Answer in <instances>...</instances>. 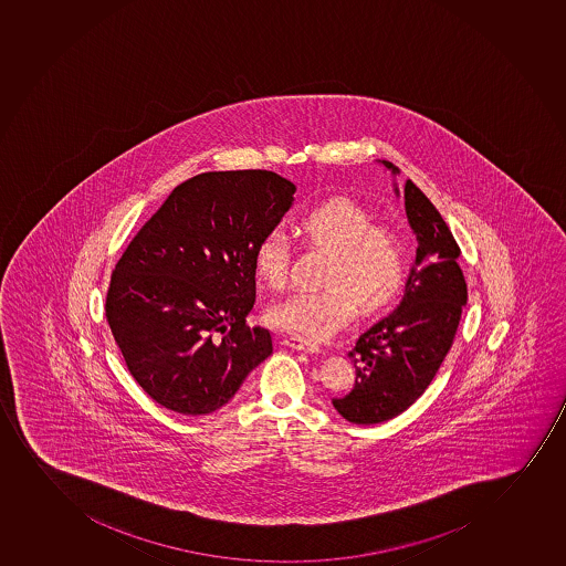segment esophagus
<instances>
[{
  "mask_svg": "<svg viewBox=\"0 0 566 566\" xmlns=\"http://www.w3.org/2000/svg\"><path fill=\"white\" fill-rule=\"evenodd\" d=\"M284 344H286L287 347H292V349H297V352H319V344H316V342L304 340V338H301V336H287L286 340H284Z\"/></svg>",
  "mask_w": 566,
  "mask_h": 566,
  "instance_id": "1",
  "label": "esophagus"
}]
</instances>
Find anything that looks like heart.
Masks as SVG:
<instances>
[{"label":"heart","instance_id":"1","mask_svg":"<svg viewBox=\"0 0 566 566\" xmlns=\"http://www.w3.org/2000/svg\"><path fill=\"white\" fill-rule=\"evenodd\" d=\"M304 244L331 254L322 292H298L274 303V325L304 340H323L340 331L355 306L360 314L385 311L408 279V247L400 233L374 224L365 207L347 198H333L306 209L295 220ZM252 263L258 279L273 290L286 286L292 247L280 231L258 239Z\"/></svg>","mask_w":566,"mask_h":566}]
</instances>
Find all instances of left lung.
I'll return each mask as SVG.
<instances>
[{"instance_id":"left-lung-1","label":"left lung","mask_w":566,"mask_h":566,"mask_svg":"<svg viewBox=\"0 0 566 566\" xmlns=\"http://www.w3.org/2000/svg\"><path fill=\"white\" fill-rule=\"evenodd\" d=\"M384 165L398 174L389 160ZM403 200L419 241L406 293L395 311L363 331L347 353L355 365V387L349 395L333 398L336 411L355 424H379L415 403L447 357L468 303L458 265L462 250L449 226L411 179L403 187Z\"/></svg>"}]
</instances>
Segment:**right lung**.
Listing matches in <instances>:
<instances>
[{"label":"right lung","instance_id":"obj_1","mask_svg":"<svg viewBox=\"0 0 566 566\" xmlns=\"http://www.w3.org/2000/svg\"><path fill=\"white\" fill-rule=\"evenodd\" d=\"M295 185L268 170L207 171L177 185L112 271L106 319L142 389L176 413H213L273 353L250 327L258 239Z\"/></svg>","mask_w":566,"mask_h":566}]
</instances>
